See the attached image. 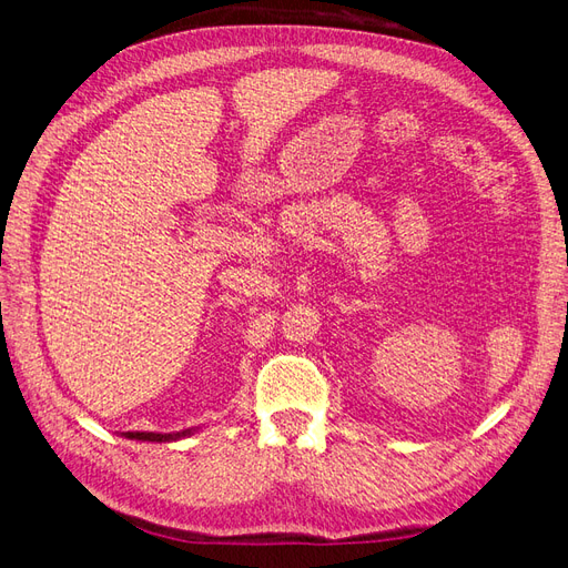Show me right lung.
Wrapping results in <instances>:
<instances>
[{
  "mask_svg": "<svg viewBox=\"0 0 568 568\" xmlns=\"http://www.w3.org/2000/svg\"><path fill=\"white\" fill-rule=\"evenodd\" d=\"M186 434H191V429H189V432H179V434H153V432H126L124 436H130V438H139V442H174V438H181V436H186Z\"/></svg>",
  "mask_w": 568,
  "mask_h": 568,
  "instance_id": "add662e5",
  "label": "right lung"
}]
</instances>
